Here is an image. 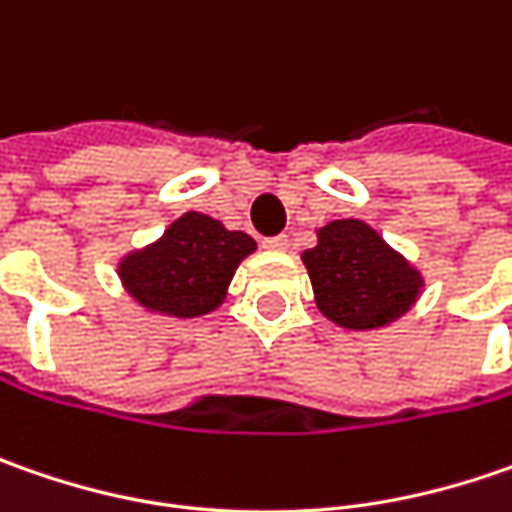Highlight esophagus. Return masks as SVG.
I'll return each instance as SVG.
<instances>
[{
  "label": "esophagus",
  "instance_id": "34e87169",
  "mask_svg": "<svg viewBox=\"0 0 512 512\" xmlns=\"http://www.w3.org/2000/svg\"><path fill=\"white\" fill-rule=\"evenodd\" d=\"M267 250H273V253H285L287 250V236H270L265 239Z\"/></svg>",
  "mask_w": 512,
  "mask_h": 512
}]
</instances>
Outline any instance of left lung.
<instances>
[{
  "label": "left lung",
  "mask_w": 512,
  "mask_h": 512,
  "mask_svg": "<svg viewBox=\"0 0 512 512\" xmlns=\"http://www.w3.org/2000/svg\"><path fill=\"white\" fill-rule=\"evenodd\" d=\"M302 262L319 313L344 330L393 325L424 293L422 270L362 219L316 227V245L302 253Z\"/></svg>",
  "instance_id": "8db88e82"
}]
</instances>
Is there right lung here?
Returning a JSON list of instances; mask_svg holds the SVG:
<instances>
[{
  "label": "right lung",
  "mask_w": 512,
  "mask_h": 512,
  "mask_svg": "<svg viewBox=\"0 0 512 512\" xmlns=\"http://www.w3.org/2000/svg\"><path fill=\"white\" fill-rule=\"evenodd\" d=\"M250 253H256L253 236L187 210L159 239L128 250L116 273L142 310L168 319H199L225 305L233 273Z\"/></svg>",
  "instance_id": "right-lung-1"
}]
</instances>
